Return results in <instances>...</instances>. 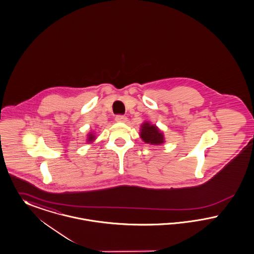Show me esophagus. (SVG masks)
I'll return each instance as SVG.
<instances>
[{"instance_id": "obj_1", "label": "esophagus", "mask_w": 254, "mask_h": 254, "mask_svg": "<svg viewBox=\"0 0 254 254\" xmlns=\"http://www.w3.org/2000/svg\"><path fill=\"white\" fill-rule=\"evenodd\" d=\"M115 121L118 122V123H126L127 121V118L126 116H123V115H118V116H116Z\"/></svg>"}]
</instances>
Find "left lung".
I'll return each instance as SVG.
<instances>
[{"label": "left lung", "instance_id": "obj_1", "mask_svg": "<svg viewBox=\"0 0 254 254\" xmlns=\"http://www.w3.org/2000/svg\"><path fill=\"white\" fill-rule=\"evenodd\" d=\"M140 138L146 144L161 145L165 143L164 133L157 126L152 125L149 121H145L140 127Z\"/></svg>", "mask_w": 254, "mask_h": 254}]
</instances>
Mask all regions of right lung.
Masks as SVG:
<instances>
[{"label": "right lung", "instance_id": "right-lung-1", "mask_svg": "<svg viewBox=\"0 0 254 254\" xmlns=\"http://www.w3.org/2000/svg\"><path fill=\"white\" fill-rule=\"evenodd\" d=\"M95 140H96V135H95L94 132L90 131L89 133L87 134V138H86V142H87V144H91V143H93Z\"/></svg>", "mask_w": 254, "mask_h": 254}]
</instances>
